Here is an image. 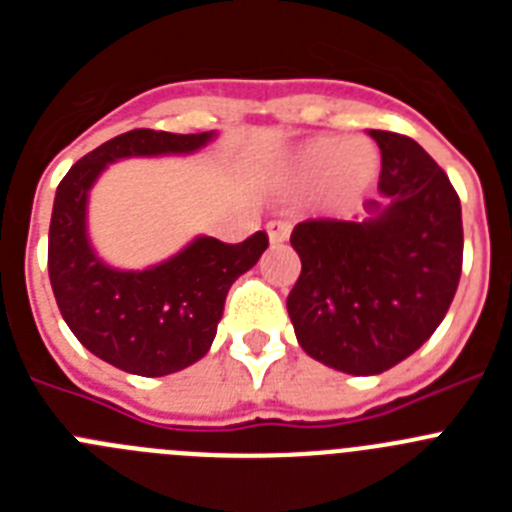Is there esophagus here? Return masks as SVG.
I'll list each match as a JSON object with an SVG mask.
<instances>
[{"label":"esophagus","mask_w":512,"mask_h":512,"mask_svg":"<svg viewBox=\"0 0 512 512\" xmlns=\"http://www.w3.org/2000/svg\"><path fill=\"white\" fill-rule=\"evenodd\" d=\"M289 230H292V225H289L287 220H271V223H266V233H269L271 243L287 241Z\"/></svg>","instance_id":"1"}]
</instances>
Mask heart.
I'll use <instances>...</instances> for the list:
<instances>
[{
    "mask_svg": "<svg viewBox=\"0 0 512 512\" xmlns=\"http://www.w3.org/2000/svg\"><path fill=\"white\" fill-rule=\"evenodd\" d=\"M295 166L297 174L307 182H323L333 176L338 200L351 202L374 182L379 153L364 140L348 143L343 138H318L300 148Z\"/></svg>",
    "mask_w": 512,
    "mask_h": 512,
    "instance_id": "obj_1",
    "label": "heart"
}]
</instances>
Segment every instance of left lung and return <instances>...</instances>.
Segmentation results:
<instances>
[{
  "instance_id": "8db88e82",
  "label": "left lung",
  "mask_w": 512,
  "mask_h": 512,
  "mask_svg": "<svg viewBox=\"0 0 512 512\" xmlns=\"http://www.w3.org/2000/svg\"><path fill=\"white\" fill-rule=\"evenodd\" d=\"M382 151L372 220H305L292 230L302 271L287 312L305 354L338 372L382 374L418 351L461 277V202L413 138L369 130Z\"/></svg>"
}]
</instances>
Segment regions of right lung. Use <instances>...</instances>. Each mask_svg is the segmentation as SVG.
<instances>
[{
	"label": "right lung",
	"mask_w": 512,
	"mask_h": 512,
	"mask_svg": "<svg viewBox=\"0 0 512 512\" xmlns=\"http://www.w3.org/2000/svg\"><path fill=\"white\" fill-rule=\"evenodd\" d=\"M212 133L130 130L79 158L63 176L48 230V277L58 310L81 346L122 372L164 377L210 351L225 297L269 246L264 230L243 243L197 238L174 259L146 271H117L87 241V194L117 158L192 153Z\"/></svg>",
	"instance_id": "1"
}]
</instances>
